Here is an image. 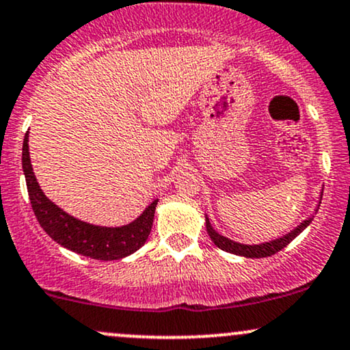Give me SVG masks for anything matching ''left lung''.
Segmentation results:
<instances>
[{"mask_svg":"<svg viewBox=\"0 0 350 350\" xmlns=\"http://www.w3.org/2000/svg\"><path fill=\"white\" fill-rule=\"evenodd\" d=\"M321 199H323V191H321V194H319V202H317V206L314 208V214L308 215L306 219H304L303 222L299 224V226H296L295 228H293V230L288 232V234H284L283 237H278V239H275V240H268V242L253 243V245L235 242V240H232L226 235L219 234V232H217L215 228L212 227L211 220H208V217L206 215L207 234L212 239V242L215 243V247H219L220 250H224V252L234 253V255H239V256H245V258H263V256H271V255H275L276 252L283 250V248L286 247L288 243L293 242V240H295L296 237H298L301 232H303L304 228H306L309 224L312 222V219H314L317 208H319Z\"/></svg>","mask_w":350,"mask_h":350,"instance_id":"8db88e82","label":"left lung"}]
</instances>
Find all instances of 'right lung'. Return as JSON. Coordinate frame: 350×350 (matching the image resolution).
Wrapping results in <instances>:
<instances>
[{"mask_svg":"<svg viewBox=\"0 0 350 350\" xmlns=\"http://www.w3.org/2000/svg\"><path fill=\"white\" fill-rule=\"evenodd\" d=\"M29 131L23 143V172L26 178L31 206L46 234L67 250L94 260H122L143 247L148 240L158 199H154L144 211L126 226L105 227L83 222L67 214L42 192L36 179L29 156Z\"/></svg>","mask_w":350,"mask_h":350,"instance_id":"right-lung-1","label":"right lung"}]
</instances>
